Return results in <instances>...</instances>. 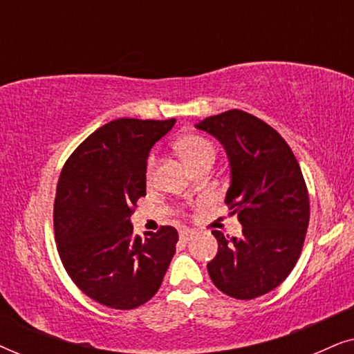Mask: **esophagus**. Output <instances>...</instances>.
Masks as SVG:
<instances>
[{
	"mask_svg": "<svg viewBox=\"0 0 354 354\" xmlns=\"http://www.w3.org/2000/svg\"><path fill=\"white\" fill-rule=\"evenodd\" d=\"M193 235H195V232L190 229H182L180 234H178V236H180V241H183V243L190 241L193 239Z\"/></svg>",
	"mask_w": 354,
	"mask_h": 354,
	"instance_id": "obj_1",
	"label": "esophagus"
}]
</instances>
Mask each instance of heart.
Here are the masks:
<instances>
[{
  "label": "heart",
  "instance_id": "1",
  "mask_svg": "<svg viewBox=\"0 0 354 354\" xmlns=\"http://www.w3.org/2000/svg\"><path fill=\"white\" fill-rule=\"evenodd\" d=\"M177 149L190 167H195L196 164H200L207 158L214 159V147H212L211 142H207L206 138L198 137V135H190V137L182 138L180 142L177 143ZM154 167H156V158L149 156L147 164L148 177L153 176Z\"/></svg>",
  "mask_w": 354,
  "mask_h": 354
}]
</instances>
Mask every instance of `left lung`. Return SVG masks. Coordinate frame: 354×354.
Masks as SVG:
<instances>
[{"instance_id":"left-lung-1","label":"left lung","mask_w":354,"mask_h":354,"mask_svg":"<svg viewBox=\"0 0 354 354\" xmlns=\"http://www.w3.org/2000/svg\"><path fill=\"white\" fill-rule=\"evenodd\" d=\"M219 140L230 164L225 203L243 225L241 235L217 239L207 263L212 283L236 299H253L279 287L301 254L309 224V195L287 142L264 120L240 109L195 125Z\"/></svg>"}]
</instances>
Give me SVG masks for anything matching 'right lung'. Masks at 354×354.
<instances>
[{"label":"right lung","mask_w":354,"mask_h":354,"mask_svg":"<svg viewBox=\"0 0 354 354\" xmlns=\"http://www.w3.org/2000/svg\"><path fill=\"white\" fill-rule=\"evenodd\" d=\"M176 119H115L82 142L62 167L55 198V236L62 266L96 303L133 309L151 299L176 254L177 230L145 239L130 224L147 195V159Z\"/></svg>","instance_id":"right-lung-1"}]
</instances>
